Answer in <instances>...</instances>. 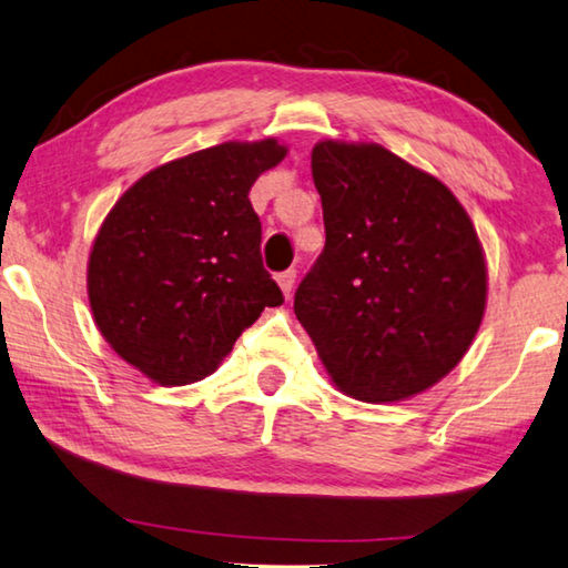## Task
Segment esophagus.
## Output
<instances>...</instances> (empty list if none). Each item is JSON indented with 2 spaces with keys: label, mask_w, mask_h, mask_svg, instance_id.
Instances as JSON below:
<instances>
[{
  "label": "esophagus",
  "mask_w": 568,
  "mask_h": 568,
  "mask_svg": "<svg viewBox=\"0 0 568 568\" xmlns=\"http://www.w3.org/2000/svg\"><path fill=\"white\" fill-rule=\"evenodd\" d=\"M276 282H278V286H282L284 296H290L292 290H294V282H296V272H294V268H286V272L276 274Z\"/></svg>",
  "instance_id": "1"
}]
</instances>
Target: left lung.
Masks as SVG:
<instances>
[{
	"label": "left lung",
	"mask_w": 568,
	"mask_h": 568,
	"mask_svg": "<svg viewBox=\"0 0 568 568\" xmlns=\"http://www.w3.org/2000/svg\"><path fill=\"white\" fill-rule=\"evenodd\" d=\"M324 251L294 314L324 369L362 403H399L448 375L486 312V256L435 175L377 143L320 141Z\"/></svg>",
	"instance_id": "left-lung-1"
}]
</instances>
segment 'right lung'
I'll return each mask as SVG.
<instances>
[{
	"label": "right lung",
	"mask_w": 568,
	"mask_h": 568,
	"mask_svg": "<svg viewBox=\"0 0 568 568\" xmlns=\"http://www.w3.org/2000/svg\"><path fill=\"white\" fill-rule=\"evenodd\" d=\"M284 155L276 138L203 148L138 179L102 221L88 262L92 317L153 383L209 377L264 306L284 302L248 201Z\"/></svg>",
	"instance_id": "add662e5"
}]
</instances>
